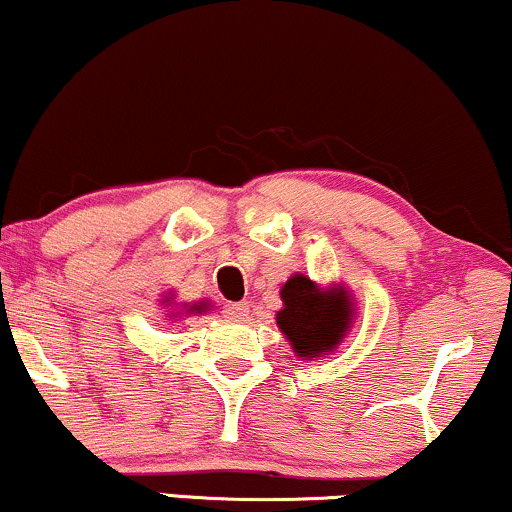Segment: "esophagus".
<instances>
[{
  "label": "esophagus",
  "instance_id": "esophagus-1",
  "mask_svg": "<svg viewBox=\"0 0 512 512\" xmlns=\"http://www.w3.org/2000/svg\"><path fill=\"white\" fill-rule=\"evenodd\" d=\"M250 312V304L248 302H229L224 307V316L226 319H234V321H243L245 316Z\"/></svg>",
  "mask_w": 512,
  "mask_h": 512
}]
</instances>
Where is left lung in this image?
I'll use <instances>...</instances> for the list:
<instances>
[{
    "instance_id": "8db88e82",
    "label": "left lung",
    "mask_w": 512,
    "mask_h": 512,
    "mask_svg": "<svg viewBox=\"0 0 512 512\" xmlns=\"http://www.w3.org/2000/svg\"><path fill=\"white\" fill-rule=\"evenodd\" d=\"M281 300L276 323L300 359L333 352L352 328L354 302L342 286L319 288L312 278L295 274L281 288Z\"/></svg>"
}]
</instances>
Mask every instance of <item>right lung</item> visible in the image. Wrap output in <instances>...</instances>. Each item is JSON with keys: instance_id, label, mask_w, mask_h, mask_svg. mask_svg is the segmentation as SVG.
<instances>
[{"instance_id": "right-lung-1", "label": "right lung", "mask_w": 512, "mask_h": 512, "mask_svg": "<svg viewBox=\"0 0 512 512\" xmlns=\"http://www.w3.org/2000/svg\"><path fill=\"white\" fill-rule=\"evenodd\" d=\"M170 300H172V297H167L165 302H170ZM205 309H208V302H198V304H191V307L186 309V312H189V314H200V312H205Z\"/></svg>"}]
</instances>
